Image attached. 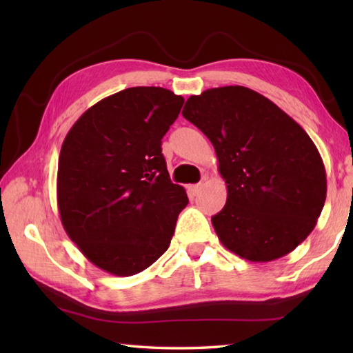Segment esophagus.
<instances>
[{
    "label": "esophagus",
    "mask_w": 353,
    "mask_h": 353,
    "mask_svg": "<svg viewBox=\"0 0 353 353\" xmlns=\"http://www.w3.org/2000/svg\"><path fill=\"white\" fill-rule=\"evenodd\" d=\"M188 190H190V192L192 194V196H197V194L201 191V183H197V185H191Z\"/></svg>",
    "instance_id": "34e87169"
}]
</instances>
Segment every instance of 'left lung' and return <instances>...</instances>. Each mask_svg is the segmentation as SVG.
Listing matches in <instances>:
<instances>
[{
    "label": "left lung",
    "mask_w": 353,
    "mask_h": 353,
    "mask_svg": "<svg viewBox=\"0 0 353 353\" xmlns=\"http://www.w3.org/2000/svg\"><path fill=\"white\" fill-rule=\"evenodd\" d=\"M182 115L212 142L228 185L226 205L212 216L221 244L252 262L294 250L326 200L325 165L308 133L244 86L191 95Z\"/></svg>",
    "instance_id": "left-lung-1"
}]
</instances>
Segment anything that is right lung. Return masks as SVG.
<instances>
[{
    "label": "right lung",
    "instance_id": "1",
    "mask_svg": "<svg viewBox=\"0 0 353 353\" xmlns=\"http://www.w3.org/2000/svg\"><path fill=\"white\" fill-rule=\"evenodd\" d=\"M183 97L137 86L106 97L70 129L57 168V206L71 241L115 276L145 270L168 249L185 188L170 181L162 138Z\"/></svg>",
    "mask_w": 353,
    "mask_h": 353
}]
</instances>
